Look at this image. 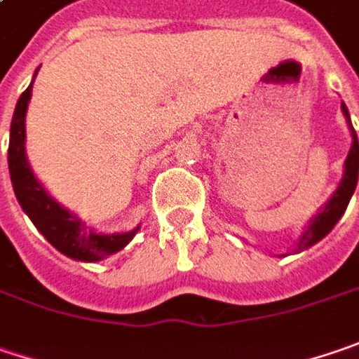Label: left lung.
I'll use <instances>...</instances> for the list:
<instances>
[{
	"instance_id": "left-lung-1",
	"label": "left lung",
	"mask_w": 359,
	"mask_h": 359,
	"mask_svg": "<svg viewBox=\"0 0 359 359\" xmlns=\"http://www.w3.org/2000/svg\"><path fill=\"white\" fill-rule=\"evenodd\" d=\"M341 111L348 118V125H350V133H351V149L348 153V159L344 163V177L339 182L337 189L333 191V196L330 198V202L323 206V210L315 216L311 220V224L305 228V232L301 234V238L297 242L295 250L293 252H301L309 246H313L317 242L321 241L323 236H327L332 232V228L337 224V220L344 216L346 208L350 204L351 196L355 191V186H358V173H359V143H358V135L353 131L350 121V113H348V107L341 102Z\"/></svg>"
}]
</instances>
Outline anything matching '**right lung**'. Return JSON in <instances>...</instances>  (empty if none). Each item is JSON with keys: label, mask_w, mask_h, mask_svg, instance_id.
Returning <instances> with one entry per match:
<instances>
[{"label": "right lung", "mask_w": 359, "mask_h": 359, "mask_svg": "<svg viewBox=\"0 0 359 359\" xmlns=\"http://www.w3.org/2000/svg\"><path fill=\"white\" fill-rule=\"evenodd\" d=\"M32 86L34 81L18 99L9 127L8 165L15 198L34 226L44 234L46 241L56 250L82 262H97L107 259L109 255H115L131 242L139 226L129 232H115V234L97 232L90 226L84 224L81 218H76L70 210L60 206L38 182L26 157V111L27 102L32 99Z\"/></svg>", "instance_id": "obj_1"}]
</instances>
